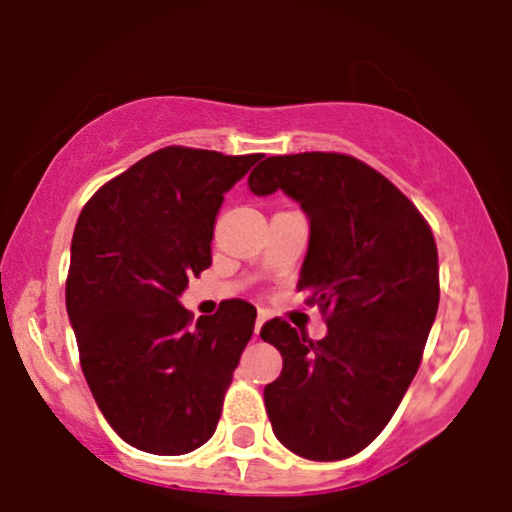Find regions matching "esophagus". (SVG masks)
Segmentation results:
<instances>
[{
    "label": "esophagus",
    "mask_w": 512,
    "mask_h": 512,
    "mask_svg": "<svg viewBox=\"0 0 512 512\" xmlns=\"http://www.w3.org/2000/svg\"><path fill=\"white\" fill-rule=\"evenodd\" d=\"M262 323H264V314H257V319H255V335H260Z\"/></svg>",
    "instance_id": "esophagus-1"
}]
</instances>
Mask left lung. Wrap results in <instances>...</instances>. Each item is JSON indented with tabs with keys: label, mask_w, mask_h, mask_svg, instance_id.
I'll use <instances>...</instances> for the list:
<instances>
[{
	"label": "left lung",
	"mask_w": 512,
	"mask_h": 512,
	"mask_svg": "<svg viewBox=\"0 0 512 512\" xmlns=\"http://www.w3.org/2000/svg\"><path fill=\"white\" fill-rule=\"evenodd\" d=\"M255 196L281 189L309 217L297 290L328 333L309 340L271 319L260 338L283 357L264 387L278 442L309 461H342L383 432L423 359L439 304L430 224L390 179L345 153L271 155Z\"/></svg>",
	"instance_id": "8db88e82"
}]
</instances>
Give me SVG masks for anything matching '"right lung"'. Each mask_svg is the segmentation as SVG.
<instances>
[{
  "instance_id": "obj_1",
  "label": "right lung",
  "mask_w": 512,
  "mask_h": 512,
  "mask_svg": "<svg viewBox=\"0 0 512 512\" xmlns=\"http://www.w3.org/2000/svg\"><path fill=\"white\" fill-rule=\"evenodd\" d=\"M260 153L160 148L89 198L75 224L66 307L82 373L108 425L146 454L215 435L257 309L226 300L193 323L179 295L212 264L224 193Z\"/></svg>"
}]
</instances>
